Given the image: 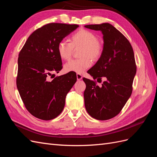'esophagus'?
<instances>
[{
    "label": "esophagus",
    "instance_id": "obj_1",
    "mask_svg": "<svg viewBox=\"0 0 157 157\" xmlns=\"http://www.w3.org/2000/svg\"><path fill=\"white\" fill-rule=\"evenodd\" d=\"M77 78L78 80H81V79L82 78V76L81 75H80V74L77 73Z\"/></svg>",
    "mask_w": 157,
    "mask_h": 157
}]
</instances>
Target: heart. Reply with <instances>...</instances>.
Listing matches in <instances>:
<instances>
[{
  "mask_svg": "<svg viewBox=\"0 0 157 157\" xmlns=\"http://www.w3.org/2000/svg\"><path fill=\"white\" fill-rule=\"evenodd\" d=\"M70 42L61 40L58 44V53L63 60H69L73 52V48L81 47L79 56L81 58L73 59L64 66L66 72L83 73L92 65V61L100 58L103 52V45L98 40L96 35L86 29H80L70 37Z\"/></svg>",
  "mask_w": 157,
  "mask_h": 157,
  "instance_id": "b5f03b06",
  "label": "heart"
}]
</instances>
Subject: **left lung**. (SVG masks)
I'll list each match as a JSON object with an SVG mask.
<instances>
[{"mask_svg": "<svg viewBox=\"0 0 157 157\" xmlns=\"http://www.w3.org/2000/svg\"><path fill=\"white\" fill-rule=\"evenodd\" d=\"M88 29L103 34V52L96 63L88 71L95 80H106L99 87L93 80L83 78L85 108L95 119L105 121L117 115L132 92L136 73L134 51L126 38L109 23L87 25Z\"/></svg>", "mask_w": 157, "mask_h": 157, "instance_id": "1", "label": "left lung"}]
</instances>
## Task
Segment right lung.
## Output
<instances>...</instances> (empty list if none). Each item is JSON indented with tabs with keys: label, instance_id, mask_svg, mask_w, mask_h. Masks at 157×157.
<instances>
[{
	"label": "right lung",
	"instance_id": "add662e5",
	"mask_svg": "<svg viewBox=\"0 0 157 157\" xmlns=\"http://www.w3.org/2000/svg\"><path fill=\"white\" fill-rule=\"evenodd\" d=\"M78 25L52 23L33 32L19 54L17 88L26 109L44 121L54 119L62 112L65 98L77 81V75L68 73L53 80L51 72L62 69L58 44Z\"/></svg>",
	"mask_w": 157,
	"mask_h": 157
}]
</instances>
